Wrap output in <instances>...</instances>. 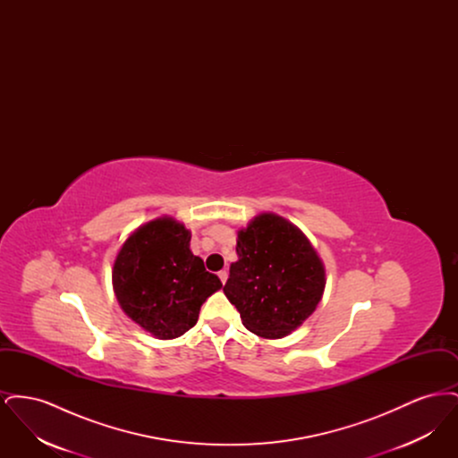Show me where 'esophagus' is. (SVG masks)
Listing matches in <instances>:
<instances>
[{
  "label": "esophagus",
  "instance_id": "obj_1",
  "mask_svg": "<svg viewBox=\"0 0 458 458\" xmlns=\"http://www.w3.org/2000/svg\"><path fill=\"white\" fill-rule=\"evenodd\" d=\"M219 280H221V284H226V280H228V271L226 269H221L218 273Z\"/></svg>",
  "mask_w": 458,
  "mask_h": 458
}]
</instances>
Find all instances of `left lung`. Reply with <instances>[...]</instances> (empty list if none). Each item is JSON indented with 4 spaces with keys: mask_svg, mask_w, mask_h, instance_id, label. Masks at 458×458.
I'll use <instances>...</instances> for the list:
<instances>
[{
    "mask_svg": "<svg viewBox=\"0 0 458 458\" xmlns=\"http://www.w3.org/2000/svg\"><path fill=\"white\" fill-rule=\"evenodd\" d=\"M239 259L223 286L242 325L276 340L295 331L323 299L327 271L304 232L284 216L261 213L237 233Z\"/></svg>",
    "mask_w": 458,
    "mask_h": 458,
    "instance_id": "1",
    "label": "left lung"
}]
</instances>
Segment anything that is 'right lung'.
Here are the masks:
<instances>
[{
    "label": "right lung",
    "mask_w": 458,
    "mask_h": 458,
    "mask_svg": "<svg viewBox=\"0 0 458 458\" xmlns=\"http://www.w3.org/2000/svg\"><path fill=\"white\" fill-rule=\"evenodd\" d=\"M191 230L172 216L135 228L113 264V290L123 312L157 340L194 327L200 305L223 286L191 250Z\"/></svg>",
    "instance_id": "1"
}]
</instances>
